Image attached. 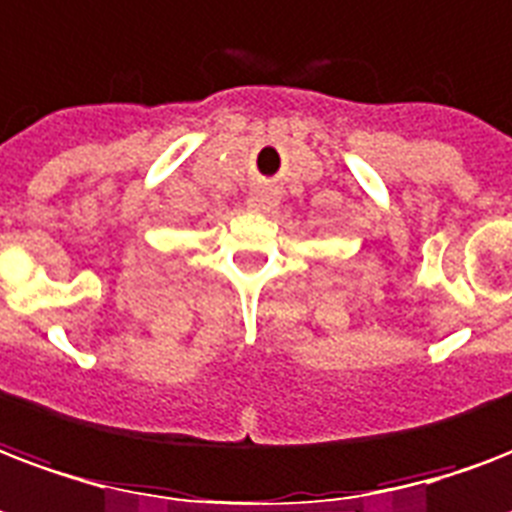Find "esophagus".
I'll use <instances>...</instances> for the list:
<instances>
[{
  "label": "esophagus",
  "instance_id": "34e87169",
  "mask_svg": "<svg viewBox=\"0 0 512 512\" xmlns=\"http://www.w3.org/2000/svg\"><path fill=\"white\" fill-rule=\"evenodd\" d=\"M276 204H279V193H276V190H273V187H268V185L255 187V190H252V193H249V198H247L249 209H252V212H260V214L271 212Z\"/></svg>",
  "mask_w": 512,
  "mask_h": 512
}]
</instances>
